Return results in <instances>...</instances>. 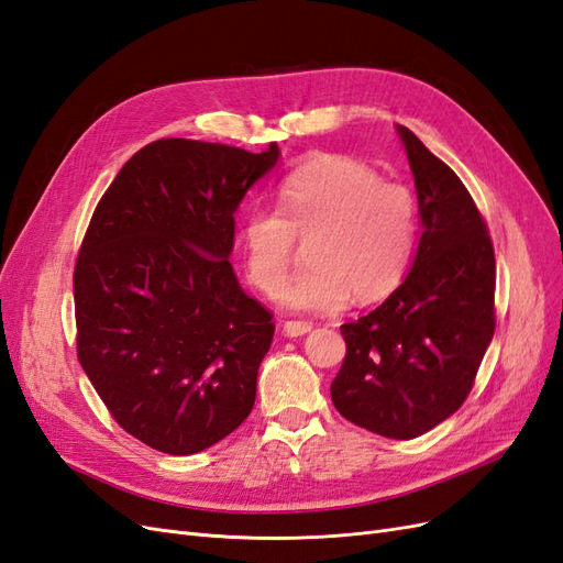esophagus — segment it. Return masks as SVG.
Segmentation results:
<instances>
[{
	"mask_svg": "<svg viewBox=\"0 0 563 563\" xmlns=\"http://www.w3.org/2000/svg\"><path fill=\"white\" fill-rule=\"evenodd\" d=\"M312 331V323L310 321H286L284 323V335L288 338H298Z\"/></svg>",
	"mask_w": 563,
	"mask_h": 563,
	"instance_id": "1",
	"label": "esophagus"
}]
</instances>
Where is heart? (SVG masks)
<instances>
[{
  "mask_svg": "<svg viewBox=\"0 0 563 563\" xmlns=\"http://www.w3.org/2000/svg\"><path fill=\"white\" fill-rule=\"evenodd\" d=\"M298 242L310 267L279 302L298 312H338L389 296L416 251V201L360 159L323 155L288 176L279 211L255 209L240 230L249 282L265 296L284 286Z\"/></svg>",
  "mask_w": 563,
  "mask_h": 563,
  "instance_id": "heart-1",
  "label": "heart"
}]
</instances>
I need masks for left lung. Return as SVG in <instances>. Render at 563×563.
Returning <instances> with one entry per match:
<instances>
[{
	"instance_id": "obj_1",
	"label": "left lung",
	"mask_w": 563,
	"mask_h": 563,
	"mask_svg": "<svg viewBox=\"0 0 563 563\" xmlns=\"http://www.w3.org/2000/svg\"><path fill=\"white\" fill-rule=\"evenodd\" d=\"M416 180L420 240L406 279L343 323L331 383L338 413L389 439H416L467 399L496 331V255L484 218L451 168L397 124Z\"/></svg>"
}]
</instances>
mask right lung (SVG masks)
<instances>
[{
  "mask_svg": "<svg viewBox=\"0 0 563 563\" xmlns=\"http://www.w3.org/2000/svg\"><path fill=\"white\" fill-rule=\"evenodd\" d=\"M279 147L164 139L122 166L75 265L77 356L143 444L192 455L249 418L275 323L230 263L234 213Z\"/></svg>",
  "mask_w": 563,
  "mask_h": 563,
  "instance_id": "obj_1",
  "label": "right lung"
}]
</instances>
